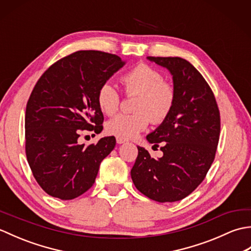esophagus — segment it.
I'll return each mask as SVG.
<instances>
[{
	"instance_id": "34e87169",
	"label": "esophagus",
	"mask_w": 251,
	"mask_h": 251,
	"mask_svg": "<svg viewBox=\"0 0 251 251\" xmlns=\"http://www.w3.org/2000/svg\"><path fill=\"white\" fill-rule=\"evenodd\" d=\"M116 142L119 143V145H122V143L127 142V139H125V138L123 137H116Z\"/></svg>"
}]
</instances>
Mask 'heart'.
Listing matches in <instances>:
<instances>
[{
	"label": "heart",
	"mask_w": 251,
	"mask_h": 251,
	"mask_svg": "<svg viewBox=\"0 0 251 251\" xmlns=\"http://www.w3.org/2000/svg\"><path fill=\"white\" fill-rule=\"evenodd\" d=\"M121 82L127 94H138L135 113H121L106 123V131L123 138L135 137L146 129L149 123L158 124L173 110L176 93L172 84L164 81L163 74L146 63L131 68L122 76ZM120 94L113 84L103 83L98 89L97 101L100 110L113 115L119 110Z\"/></svg>",
	"instance_id": "heart-1"
}]
</instances>
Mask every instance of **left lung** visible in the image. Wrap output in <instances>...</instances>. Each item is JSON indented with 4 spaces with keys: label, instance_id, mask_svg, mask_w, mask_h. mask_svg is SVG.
<instances>
[{
    "label": "left lung",
    "instance_id": "obj_1",
    "mask_svg": "<svg viewBox=\"0 0 251 251\" xmlns=\"http://www.w3.org/2000/svg\"><path fill=\"white\" fill-rule=\"evenodd\" d=\"M173 75V110L147 136L154 146L163 142V156L151 157L138 147L130 176L136 188L155 201H177L205 179L215 159L220 135V113L209 85L193 65L180 57H147Z\"/></svg>",
    "mask_w": 251,
    "mask_h": 251
}]
</instances>
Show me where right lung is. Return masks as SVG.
Masks as SVG:
<instances>
[{"mask_svg": "<svg viewBox=\"0 0 251 251\" xmlns=\"http://www.w3.org/2000/svg\"><path fill=\"white\" fill-rule=\"evenodd\" d=\"M125 63L113 54L78 50L55 62L37 81L25 109V154L49 195L69 201L93 186L115 138L103 137L88 147L77 139L82 130H102L98 89Z\"/></svg>", "mask_w": 251, "mask_h": 251, "instance_id": "right-lung-1", "label": "right lung"}]
</instances>
